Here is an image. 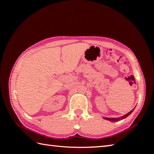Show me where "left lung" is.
<instances>
[{
  "label": "left lung",
  "mask_w": 154,
  "mask_h": 154,
  "mask_svg": "<svg viewBox=\"0 0 154 154\" xmlns=\"http://www.w3.org/2000/svg\"><path fill=\"white\" fill-rule=\"evenodd\" d=\"M134 110V109H132L130 112H129L128 114H125V115H124L122 116H120V117H119V118H106V117H103L104 119H106L107 120H109V121H111V122H117V121H120L121 120H123L125 119V118H126L127 116H128L130 114H131L133 110Z\"/></svg>",
  "instance_id": "left-lung-1"
}]
</instances>
